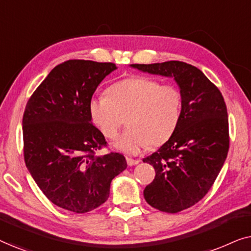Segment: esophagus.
Wrapping results in <instances>:
<instances>
[{"instance_id": "obj_1", "label": "esophagus", "mask_w": 251, "mask_h": 251, "mask_svg": "<svg viewBox=\"0 0 251 251\" xmlns=\"http://www.w3.org/2000/svg\"><path fill=\"white\" fill-rule=\"evenodd\" d=\"M140 162L139 160H135V159H131V157H126V163H128V166L132 167V166H136V164H138Z\"/></svg>"}]
</instances>
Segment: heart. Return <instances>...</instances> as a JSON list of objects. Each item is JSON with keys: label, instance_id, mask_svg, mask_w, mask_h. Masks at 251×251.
Masks as SVG:
<instances>
[{"label": "heart", "instance_id": "heart-1", "mask_svg": "<svg viewBox=\"0 0 251 251\" xmlns=\"http://www.w3.org/2000/svg\"><path fill=\"white\" fill-rule=\"evenodd\" d=\"M181 102V94L175 85L132 76L109 87L107 96L92 98L89 113L94 125L108 139L118 136L126 116L129 126L114 146L135 155L170 138L179 123Z\"/></svg>", "mask_w": 251, "mask_h": 251}]
</instances>
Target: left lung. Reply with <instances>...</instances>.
I'll return each mask as SVG.
<instances>
[{
	"instance_id": "left-lung-1",
	"label": "left lung",
	"mask_w": 251,
	"mask_h": 251,
	"mask_svg": "<svg viewBox=\"0 0 251 251\" xmlns=\"http://www.w3.org/2000/svg\"><path fill=\"white\" fill-rule=\"evenodd\" d=\"M131 66L174 77L179 85V123L169 140L143 160L155 169V178L144 190L146 202L176 214L203 199L225 162L229 149L227 108L219 89L190 64L171 60Z\"/></svg>"
}]
</instances>
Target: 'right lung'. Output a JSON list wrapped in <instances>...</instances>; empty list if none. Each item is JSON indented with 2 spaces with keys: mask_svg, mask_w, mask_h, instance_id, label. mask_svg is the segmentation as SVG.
I'll return each instance as SVG.
<instances>
[{
  "mask_svg": "<svg viewBox=\"0 0 251 251\" xmlns=\"http://www.w3.org/2000/svg\"><path fill=\"white\" fill-rule=\"evenodd\" d=\"M114 70V63L64 61L36 88L24 112L27 169L53 204L76 214L104 203L112 179L126 168L122 154H96L107 143L89 113L96 89Z\"/></svg>",
  "mask_w": 251,
  "mask_h": 251,
  "instance_id": "obj_1",
  "label": "right lung"
}]
</instances>
